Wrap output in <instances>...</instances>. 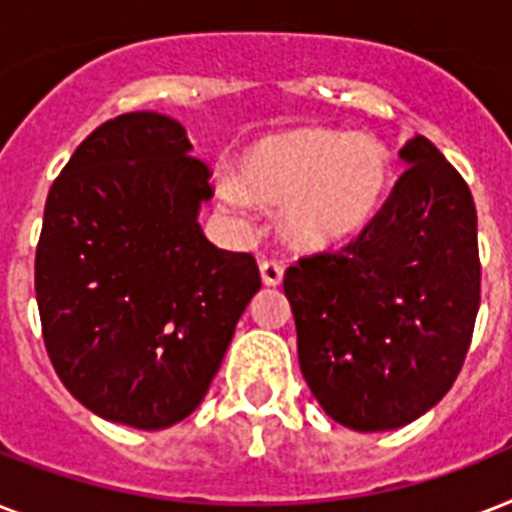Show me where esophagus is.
I'll list each match as a JSON object with an SVG mask.
<instances>
[{
    "instance_id": "34e87169",
    "label": "esophagus",
    "mask_w": 512,
    "mask_h": 512,
    "mask_svg": "<svg viewBox=\"0 0 512 512\" xmlns=\"http://www.w3.org/2000/svg\"><path fill=\"white\" fill-rule=\"evenodd\" d=\"M260 276H263V281L268 287H276V284H281V279H284V265H281L276 257H263V260H260Z\"/></svg>"
}]
</instances>
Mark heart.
<instances>
[{"mask_svg":"<svg viewBox=\"0 0 512 512\" xmlns=\"http://www.w3.org/2000/svg\"><path fill=\"white\" fill-rule=\"evenodd\" d=\"M241 177L255 199L287 204V228L305 247L350 239L385 201L390 183L388 151L366 135L297 130L257 143L241 164ZM228 207L244 209L247 191L220 180Z\"/></svg>","mask_w":512,"mask_h":512,"instance_id":"obj_1","label":"heart"}]
</instances>
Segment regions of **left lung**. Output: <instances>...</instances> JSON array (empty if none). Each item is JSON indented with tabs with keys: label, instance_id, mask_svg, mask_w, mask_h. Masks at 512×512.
Returning <instances> with one entry per match:
<instances>
[{
	"label": "left lung",
	"instance_id": "left-lung-1",
	"mask_svg": "<svg viewBox=\"0 0 512 512\" xmlns=\"http://www.w3.org/2000/svg\"><path fill=\"white\" fill-rule=\"evenodd\" d=\"M377 215L284 273L297 356L324 412L374 433L417 420L457 380L481 305L473 193L428 138Z\"/></svg>",
	"mask_w": 512,
	"mask_h": 512
}]
</instances>
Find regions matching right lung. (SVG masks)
I'll use <instances>...</instances> for the list:
<instances>
[{"label":"right lung","instance_id":"right-lung-1","mask_svg":"<svg viewBox=\"0 0 512 512\" xmlns=\"http://www.w3.org/2000/svg\"><path fill=\"white\" fill-rule=\"evenodd\" d=\"M209 177L183 124L132 111L95 127L47 193L34 260L44 348L103 420H185L260 289L255 257L217 249L196 223Z\"/></svg>","mask_w":512,"mask_h":512}]
</instances>
